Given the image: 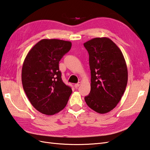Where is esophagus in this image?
<instances>
[{
	"mask_svg": "<svg viewBox=\"0 0 150 150\" xmlns=\"http://www.w3.org/2000/svg\"><path fill=\"white\" fill-rule=\"evenodd\" d=\"M80 85H81V82H79L77 83H75V88H78L80 86Z\"/></svg>",
	"mask_w": 150,
	"mask_h": 150,
	"instance_id": "34e87169",
	"label": "esophagus"
}]
</instances>
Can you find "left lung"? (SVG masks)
Segmentation results:
<instances>
[{
  "instance_id": "left-lung-1",
  "label": "left lung",
  "mask_w": 150,
  "mask_h": 150,
  "mask_svg": "<svg viewBox=\"0 0 150 150\" xmlns=\"http://www.w3.org/2000/svg\"><path fill=\"white\" fill-rule=\"evenodd\" d=\"M89 53L91 91L85 101L91 109L105 114L114 109L126 89L128 70L121 50L108 38L83 43Z\"/></svg>"
}]
</instances>
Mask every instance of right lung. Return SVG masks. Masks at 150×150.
Returning <instances> with one entry per match:
<instances>
[{
	"instance_id": "1",
	"label": "right lung",
	"mask_w": 150,
	"mask_h": 150,
	"mask_svg": "<svg viewBox=\"0 0 150 150\" xmlns=\"http://www.w3.org/2000/svg\"><path fill=\"white\" fill-rule=\"evenodd\" d=\"M70 41L43 39L28 52L22 69V82L30 103L41 113L54 115L67 105L72 93L61 78L59 62L71 49Z\"/></svg>"
}]
</instances>
